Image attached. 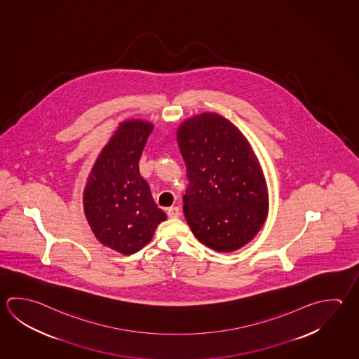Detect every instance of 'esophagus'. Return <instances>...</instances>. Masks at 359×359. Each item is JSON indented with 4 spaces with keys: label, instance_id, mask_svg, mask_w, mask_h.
<instances>
[{
    "label": "esophagus",
    "instance_id": "esophagus-1",
    "mask_svg": "<svg viewBox=\"0 0 359 359\" xmlns=\"http://www.w3.org/2000/svg\"><path fill=\"white\" fill-rule=\"evenodd\" d=\"M167 214H168V216H170V219H176V217H178L180 216V209L177 208V206H172V208H170V209L167 210Z\"/></svg>",
    "mask_w": 359,
    "mask_h": 359
}]
</instances>
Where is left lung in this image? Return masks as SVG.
I'll list each match as a JSON object with an SVG mask.
<instances>
[{"label":"left lung","instance_id":"left-lung-1","mask_svg":"<svg viewBox=\"0 0 359 359\" xmlns=\"http://www.w3.org/2000/svg\"><path fill=\"white\" fill-rule=\"evenodd\" d=\"M177 142L187 168L183 211L198 241L228 253L266 222L268 189L250 144L228 118L203 112L184 120Z\"/></svg>","mask_w":359,"mask_h":359}]
</instances>
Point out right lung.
Returning <instances> with one entry per match:
<instances>
[{
  "mask_svg": "<svg viewBox=\"0 0 359 359\" xmlns=\"http://www.w3.org/2000/svg\"><path fill=\"white\" fill-rule=\"evenodd\" d=\"M153 128L143 120L118 125L86 183L87 222L101 244L121 255H134L145 247L167 219L139 172V159Z\"/></svg>",
  "mask_w": 359,
  "mask_h": 359,
  "instance_id": "obj_1",
  "label": "right lung"
}]
</instances>
